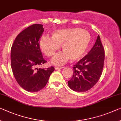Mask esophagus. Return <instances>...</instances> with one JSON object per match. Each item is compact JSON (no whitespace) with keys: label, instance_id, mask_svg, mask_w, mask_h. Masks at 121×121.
I'll return each instance as SVG.
<instances>
[{"label":"esophagus","instance_id":"obj_1","mask_svg":"<svg viewBox=\"0 0 121 121\" xmlns=\"http://www.w3.org/2000/svg\"><path fill=\"white\" fill-rule=\"evenodd\" d=\"M63 68H64V67H63V66H61V67L57 66V67H55V70H58V69H63Z\"/></svg>","mask_w":121,"mask_h":121}]
</instances>
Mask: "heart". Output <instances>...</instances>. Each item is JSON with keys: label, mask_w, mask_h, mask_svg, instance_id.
Masks as SVG:
<instances>
[{"label": "heart", "mask_w": 121, "mask_h": 121, "mask_svg": "<svg viewBox=\"0 0 121 121\" xmlns=\"http://www.w3.org/2000/svg\"><path fill=\"white\" fill-rule=\"evenodd\" d=\"M91 42V36L88 31L80 28L60 29L51 33V38L43 36L40 38L39 46L46 56L51 57L62 45L64 52L55 56L52 64L62 65L69 59L78 60L83 56Z\"/></svg>", "instance_id": "b5f03b06"}]
</instances>
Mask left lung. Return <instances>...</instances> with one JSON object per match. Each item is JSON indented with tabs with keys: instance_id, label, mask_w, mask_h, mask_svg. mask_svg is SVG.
<instances>
[{
	"instance_id": "1",
	"label": "left lung",
	"mask_w": 121,
	"mask_h": 121,
	"mask_svg": "<svg viewBox=\"0 0 121 121\" xmlns=\"http://www.w3.org/2000/svg\"><path fill=\"white\" fill-rule=\"evenodd\" d=\"M104 58V49L98 36L88 54L73 65V76L68 82L70 88L78 92L86 91L92 88L101 77Z\"/></svg>"
}]
</instances>
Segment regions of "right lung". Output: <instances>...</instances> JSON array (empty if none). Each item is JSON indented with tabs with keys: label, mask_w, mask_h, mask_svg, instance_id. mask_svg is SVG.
Wrapping results in <instances>:
<instances>
[{
	"label": "right lung",
	"mask_w": 121,
	"mask_h": 121,
	"mask_svg": "<svg viewBox=\"0 0 121 121\" xmlns=\"http://www.w3.org/2000/svg\"><path fill=\"white\" fill-rule=\"evenodd\" d=\"M42 24H35L22 31L11 50V68L18 84L29 92H37L47 84L54 67L38 68L46 62L43 57L39 40L44 32Z\"/></svg>",
	"instance_id": "obj_1"
}]
</instances>
